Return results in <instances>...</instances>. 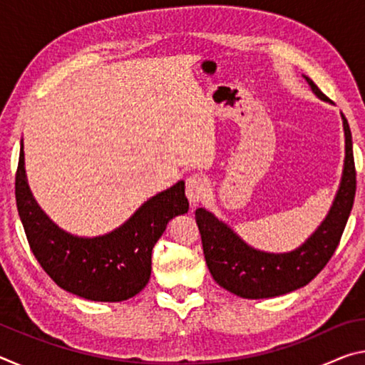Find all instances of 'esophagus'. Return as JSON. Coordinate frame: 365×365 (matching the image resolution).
<instances>
[{
	"instance_id": "1",
	"label": "esophagus",
	"mask_w": 365,
	"mask_h": 365,
	"mask_svg": "<svg viewBox=\"0 0 365 365\" xmlns=\"http://www.w3.org/2000/svg\"><path fill=\"white\" fill-rule=\"evenodd\" d=\"M209 188L207 180L200 174H193L187 178V183H185V193H187L188 201L191 205H196L200 202L202 197L206 196Z\"/></svg>"
}]
</instances>
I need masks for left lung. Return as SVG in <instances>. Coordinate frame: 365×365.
<instances>
[{"instance_id": "left-lung-1", "label": "left lung", "mask_w": 365, "mask_h": 365, "mask_svg": "<svg viewBox=\"0 0 365 365\" xmlns=\"http://www.w3.org/2000/svg\"><path fill=\"white\" fill-rule=\"evenodd\" d=\"M304 78L320 100L329 101L311 78ZM341 117L346 143L341 183L329 215L299 248L280 255L257 251L206 209H196L195 217L206 264L220 287L248 299L274 298L307 285L330 261L341 240L356 195L353 137L348 120L343 114Z\"/></svg>"}]
</instances>
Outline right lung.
<instances>
[{"label":"right lung","instance_id":"add662e5","mask_svg":"<svg viewBox=\"0 0 365 365\" xmlns=\"http://www.w3.org/2000/svg\"><path fill=\"white\" fill-rule=\"evenodd\" d=\"M16 202L30 250L43 270L66 292L91 301H125L146 287L151 252L168 222L188 211L185 182L153 196L125 224L103 237L80 238L51 222L34 200L24 168L16 172Z\"/></svg>","mask_w":365,"mask_h":365}]
</instances>
